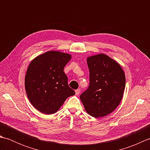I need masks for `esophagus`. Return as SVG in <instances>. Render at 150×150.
Segmentation results:
<instances>
[{"label":"esophagus","mask_w":150,"mask_h":150,"mask_svg":"<svg viewBox=\"0 0 150 150\" xmlns=\"http://www.w3.org/2000/svg\"><path fill=\"white\" fill-rule=\"evenodd\" d=\"M80 92H81V90H79V89H78V90H75V95H78L79 93H80Z\"/></svg>","instance_id":"esophagus-1"}]
</instances>
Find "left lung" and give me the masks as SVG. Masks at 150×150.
Masks as SVG:
<instances>
[{
  "label": "left lung",
  "instance_id": "left-lung-1",
  "mask_svg": "<svg viewBox=\"0 0 150 150\" xmlns=\"http://www.w3.org/2000/svg\"><path fill=\"white\" fill-rule=\"evenodd\" d=\"M90 86L80 98L90 115L99 118L116 109L122 100L126 77L116 60L104 53L87 57Z\"/></svg>",
  "mask_w": 150,
  "mask_h": 150
}]
</instances>
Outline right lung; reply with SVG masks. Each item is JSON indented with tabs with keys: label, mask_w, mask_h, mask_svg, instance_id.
<instances>
[{
	"label": "right lung",
	"mask_w": 150,
	"mask_h": 150,
	"mask_svg": "<svg viewBox=\"0 0 150 150\" xmlns=\"http://www.w3.org/2000/svg\"><path fill=\"white\" fill-rule=\"evenodd\" d=\"M71 55L48 51L34 58L25 76V89L33 106L46 115L56 113L68 97L75 95L64 68Z\"/></svg>",
	"instance_id": "1"
}]
</instances>
